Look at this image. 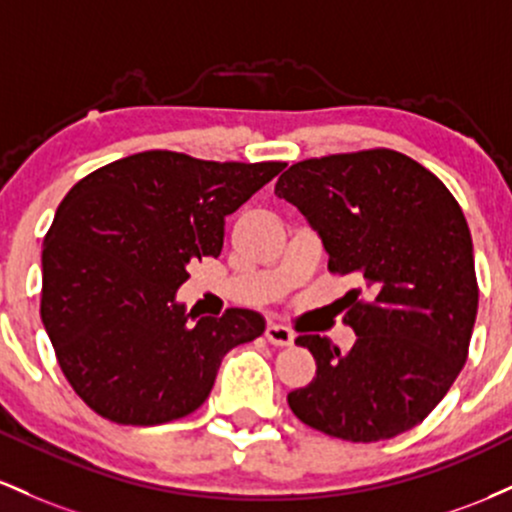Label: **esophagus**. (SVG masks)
<instances>
[{
    "label": "esophagus",
    "mask_w": 512,
    "mask_h": 512,
    "mask_svg": "<svg viewBox=\"0 0 512 512\" xmlns=\"http://www.w3.org/2000/svg\"><path fill=\"white\" fill-rule=\"evenodd\" d=\"M266 338L268 343H273V346H292V341H295V333H292L287 326L283 324H268L266 326Z\"/></svg>",
    "instance_id": "34e87169"
}]
</instances>
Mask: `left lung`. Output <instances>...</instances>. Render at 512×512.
<instances>
[{
	"label": "left lung",
	"instance_id": "1",
	"mask_svg": "<svg viewBox=\"0 0 512 512\" xmlns=\"http://www.w3.org/2000/svg\"><path fill=\"white\" fill-rule=\"evenodd\" d=\"M275 195L307 217L329 271L370 292L346 295L343 321L358 336L348 353L317 333L295 341L314 355L317 377L287 394L292 413L350 442L418 426L467 363L479 307L472 234L455 195L394 149L304 159Z\"/></svg>",
	"mask_w": 512,
	"mask_h": 512
}]
</instances>
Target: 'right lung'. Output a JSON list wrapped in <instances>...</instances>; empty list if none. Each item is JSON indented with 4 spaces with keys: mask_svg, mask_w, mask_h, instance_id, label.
I'll list each match as a JSON object with an SVG mask.
<instances>
[{
    "mask_svg": "<svg viewBox=\"0 0 512 512\" xmlns=\"http://www.w3.org/2000/svg\"><path fill=\"white\" fill-rule=\"evenodd\" d=\"M283 169L152 149L65 195L45 234L40 319L89 409L123 426L188 416L229 350L266 331L251 309L198 319L176 290L193 258L220 256L225 217Z\"/></svg>",
    "mask_w": 512,
    "mask_h": 512,
    "instance_id": "obj_1",
    "label": "right lung"
}]
</instances>
